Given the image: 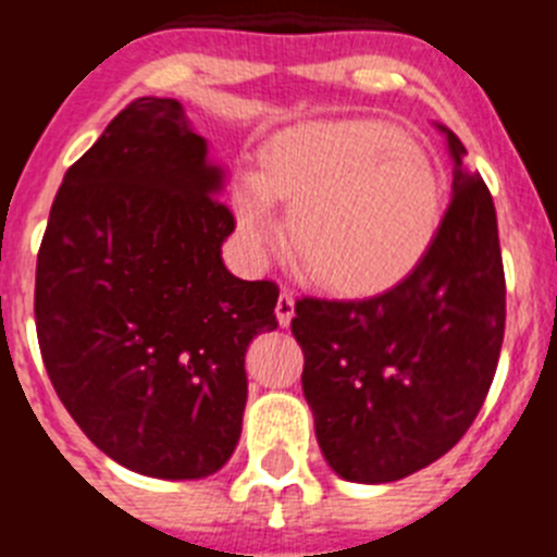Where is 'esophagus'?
Segmentation results:
<instances>
[{"label": "esophagus", "mask_w": 557, "mask_h": 557, "mask_svg": "<svg viewBox=\"0 0 557 557\" xmlns=\"http://www.w3.org/2000/svg\"><path fill=\"white\" fill-rule=\"evenodd\" d=\"M293 314H295V295L289 293V289H282V295H278V304H275V318H278V323H282V326H289Z\"/></svg>", "instance_id": "1"}]
</instances>
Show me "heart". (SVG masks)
Returning <instances> with one entry per match:
<instances>
[{
	"mask_svg": "<svg viewBox=\"0 0 557 557\" xmlns=\"http://www.w3.org/2000/svg\"><path fill=\"white\" fill-rule=\"evenodd\" d=\"M275 200L289 203L295 256L318 282L348 295L405 278L441 225L435 164L382 120L307 122L264 141L259 172L234 186L236 231L250 259L282 239Z\"/></svg>",
	"mask_w": 557,
	"mask_h": 557,
	"instance_id": "b5f03b06",
	"label": "heart"
}]
</instances>
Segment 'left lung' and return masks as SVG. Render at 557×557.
Returning a JSON list of instances; mask_svg holds the SVG:
<instances>
[{
    "instance_id": "left-lung-1",
    "label": "left lung",
    "mask_w": 557,
    "mask_h": 557,
    "mask_svg": "<svg viewBox=\"0 0 557 557\" xmlns=\"http://www.w3.org/2000/svg\"><path fill=\"white\" fill-rule=\"evenodd\" d=\"M451 156V203L424 259L362 301L301 298L293 334L323 457L348 482H396L466 435L494 382L505 337L496 209L466 147Z\"/></svg>"
}]
</instances>
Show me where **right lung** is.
Returning <instances> with one entry per match:
<instances>
[{"label":"right lung","mask_w":557,"mask_h":557,"mask_svg":"<svg viewBox=\"0 0 557 557\" xmlns=\"http://www.w3.org/2000/svg\"><path fill=\"white\" fill-rule=\"evenodd\" d=\"M223 166L170 97H139L63 175L36 268V329L58 398L100 451L159 480L234 455L245 351L278 287L223 264Z\"/></svg>","instance_id":"obj_1"}]
</instances>
